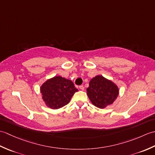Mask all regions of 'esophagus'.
I'll return each mask as SVG.
<instances>
[{
    "mask_svg": "<svg viewBox=\"0 0 155 155\" xmlns=\"http://www.w3.org/2000/svg\"><path fill=\"white\" fill-rule=\"evenodd\" d=\"M79 88H80L81 91H84V87L83 86V85H81V86L79 87Z\"/></svg>",
    "mask_w": 155,
    "mask_h": 155,
    "instance_id": "34e87169",
    "label": "esophagus"
}]
</instances>
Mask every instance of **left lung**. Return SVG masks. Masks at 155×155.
<instances>
[{"label": "left lung", "mask_w": 155, "mask_h": 155, "mask_svg": "<svg viewBox=\"0 0 155 155\" xmlns=\"http://www.w3.org/2000/svg\"><path fill=\"white\" fill-rule=\"evenodd\" d=\"M87 91L91 103L99 108H104L113 104L119 94L117 85L102 75L92 78Z\"/></svg>", "instance_id": "8db88e82"}]
</instances>
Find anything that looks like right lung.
<instances>
[{"label": "right lung", "instance_id": "1", "mask_svg": "<svg viewBox=\"0 0 155 155\" xmlns=\"http://www.w3.org/2000/svg\"><path fill=\"white\" fill-rule=\"evenodd\" d=\"M40 91L46 106L55 110L67 104L78 89L71 80L55 76L46 81Z\"/></svg>", "mask_w": 155, "mask_h": 155}]
</instances>
